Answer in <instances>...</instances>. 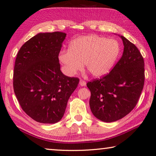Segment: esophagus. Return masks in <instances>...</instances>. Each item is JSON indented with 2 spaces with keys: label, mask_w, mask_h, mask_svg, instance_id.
<instances>
[{
  "label": "esophagus",
  "mask_w": 156,
  "mask_h": 156,
  "mask_svg": "<svg viewBox=\"0 0 156 156\" xmlns=\"http://www.w3.org/2000/svg\"><path fill=\"white\" fill-rule=\"evenodd\" d=\"M79 85L81 86H85L86 85V82H85V81L83 80V79H80V81H79Z\"/></svg>",
  "instance_id": "1"
}]
</instances>
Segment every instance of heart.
<instances>
[{
  "mask_svg": "<svg viewBox=\"0 0 156 156\" xmlns=\"http://www.w3.org/2000/svg\"><path fill=\"white\" fill-rule=\"evenodd\" d=\"M120 51V44L116 40L92 35L73 41L68 50L60 52L58 58L70 76L81 71L85 63L92 75L100 77L111 71Z\"/></svg>",
  "mask_w": 156,
  "mask_h": 156,
  "instance_id": "obj_1",
  "label": "heart"
}]
</instances>
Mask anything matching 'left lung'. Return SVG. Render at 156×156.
Returning a JSON list of instances; mask_svg holds the SVG:
<instances>
[{"label": "left lung", "mask_w": 156, "mask_h": 156, "mask_svg": "<svg viewBox=\"0 0 156 156\" xmlns=\"http://www.w3.org/2000/svg\"><path fill=\"white\" fill-rule=\"evenodd\" d=\"M124 51L109 73L89 81L91 112L103 122L121 119L137 104L145 81L144 60L134 44L122 36Z\"/></svg>", "instance_id": "left-lung-1"}]
</instances>
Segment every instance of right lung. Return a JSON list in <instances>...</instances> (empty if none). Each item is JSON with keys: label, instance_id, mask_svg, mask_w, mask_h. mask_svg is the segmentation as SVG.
Returning a JSON list of instances; mask_svg holds the SVG:
<instances>
[{"label": "right lung", "instance_id": "obj_1", "mask_svg": "<svg viewBox=\"0 0 156 156\" xmlns=\"http://www.w3.org/2000/svg\"><path fill=\"white\" fill-rule=\"evenodd\" d=\"M66 34L40 33L27 41L17 55L13 89L21 108L36 121L61 120L70 96L79 84L60 71L58 55Z\"/></svg>", "mask_w": 156, "mask_h": 156}]
</instances>
